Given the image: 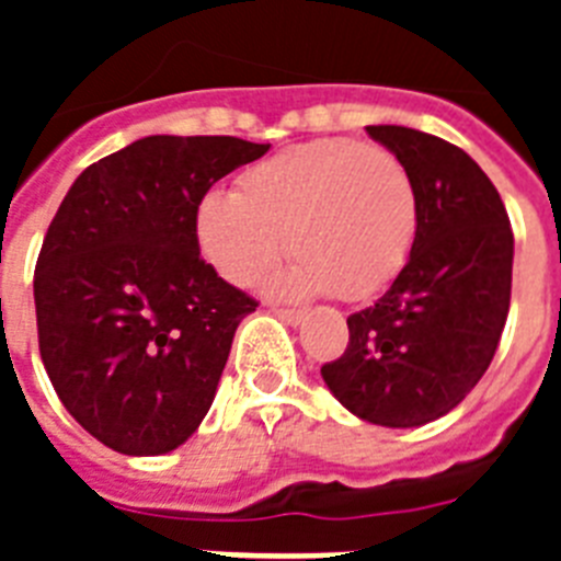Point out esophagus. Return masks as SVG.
<instances>
[{
  "mask_svg": "<svg viewBox=\"0 0 561 561\" xmlns=\"http://www.w3.org/2000/svg\"><path fill=\"white\" fill-rule=\"evenodd\" d=\"M272 311H275L284 323L289 325H300L306 320V311L304 309H284V306H272Z\"/></svg>",
  "mask_w": 561,
  "mask_h": 561,
  "instance_id": "esophagus-1",
  "label": "esophagus"
}]
</instances>
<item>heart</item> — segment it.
Returning <instances> with one entry per match:
<instances>
[{
	"instance_id": "obj_1",
	"label": "heart",
	"mask_w": 561,
	"mask_h": 561,
	"mask_svg": "<svg viewBox=\"0 0 561 561\" xmlns=\"http://www.w3.org/2000/svg\"><path fill=\"white\" fill-rule=\"evenodd\" d=\"M419 216L413 173L393 151L323 137L247 168L238 193H205L196 238L213 270L236 286L272 270L286 247L297 264L272 280L277 295L365 300L408 264Z\"/></svg>"
}]
</instances>
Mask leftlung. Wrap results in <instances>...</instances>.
<instances>
[{"label": "left lung", "mask_w": 561, "mask_h": 561, "mask_svg": "<svg viewBox=\"0 0 561 561\" xmlns=\"http://www.w3.org/2000/svg\"><path fill=\"white\" fill-rule=\"evenodd\" d=\"M368 134L413 173L419 232L404 270L348 317V348L320 374L362 421L421 427L458 408L492 365L512 304L514 232L463 148L404 126Z\"/></svg>", "instance_id": "obj_1"}]
</instances>
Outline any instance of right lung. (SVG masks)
<instances>
[{
  "label": "right lung",
  "instance_id": "add662e5",
  "mask_svg": "<svg viewBox=\"0 0 561 561\" xmlns=\"http://www.w3.org/2000/svg\"><path fill=\"white\" fill-rule=\"evenodd\" d=\"M264 142L153 134L72 182L38 252V351L69 415L123 455L185 444L255 300L205 264L196 205Z\"/></svg>",
  "mask_w": 561,
  "mask_h": 561
}]
</instances>
